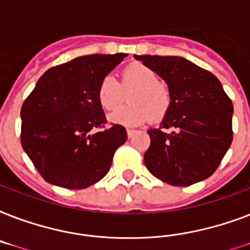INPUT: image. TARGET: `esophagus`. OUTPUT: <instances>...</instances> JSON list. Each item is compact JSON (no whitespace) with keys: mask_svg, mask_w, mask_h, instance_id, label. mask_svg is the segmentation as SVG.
<instances>
[{"mask_svg":"<svg viewBox=\"0 0 250 250\" xmlns=\"http://www.w3.org/2000/svg\"><path fill=\"white\" fill-rule=\"evenodd\" d=\"M135 135V129H131V128H127V136H128V139H131V137Z\"/></svg>","mask_w":250,"mask_h":250,"instance_id":"obj_1","label":"esophagus"}]
</instances>
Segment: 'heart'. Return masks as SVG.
Listing matches in <instances>:
<instances>
[{"instance_id":"obj_1","label":"heart","mask_w":250,"mask_h":250,"mask_svg":"<svg viewBox=\"0 0 250 250\" xmlns=\"http://www.w3.org/2000/svg\"><path fill=\"white\" fill-rule=\"evenodd\" d=\"M127 96L128 105L109 115L114 125H135L145 122H161L172 105V94L166 83L158 80V74L149 66L135 62L125 66L118 83L113 76H104L97 86V100L102 109L114 110Z\"/></svg>"}]
</instances>
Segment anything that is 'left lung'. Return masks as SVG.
<instances>
[{"instance_id": "1", "label": "left lung", "mask_w": 250, "mask_h": 250, "mask_svg": "<svg viewBox=\"0 0 250 250\" xmlns=\"http://www.w3.org/2000/svg\"><path fill=\"white\" fill-rule=\"evenodd\" d=\"M167 83L172 105L149 129L145 166L156 178L188 187L213 175L232 143V101L208 70L182 57L135 56ZM169 131H167V129Z\"/></svg>"}]
</instances>
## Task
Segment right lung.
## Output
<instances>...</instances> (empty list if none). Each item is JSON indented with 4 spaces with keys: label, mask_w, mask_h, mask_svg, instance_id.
I'll return each instance as SVG.
<instances>
[{
    "label": "right lung",
    "mask_w": 250,
    "mask_h": 250,
    "mask_svg": "<svg viewBox=\"0 0 250 250\" xmlns=\"http://www.w3.org/2000/svg\"><path fill=\"white\" fill-rule=\"evenodd\" d=\"M125 56L92 54L54 66L23 102L21 146L50 184L84 189L109 172L127 132L121 125L105 128L97 86Z\"/></svg>",
    "instance_id": "obj_1"
}]
</instances>
